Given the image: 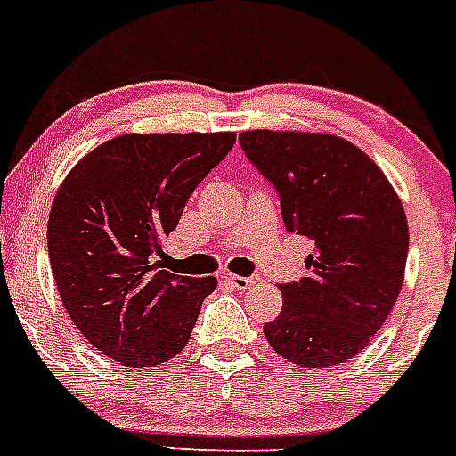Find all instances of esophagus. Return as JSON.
<instances>
[{"label":"esophagus","instance_id":"esophagus-1","mask_svg":"<svg viewBox=\"0 0 456 456\" xmlns=\"http://www.w3.org/2000/svg\"><path fill=\"white\" fill-rule=\"evenodd\" d=\"M224 283L231 285L235 289H247L251 288L253 283H257V278H247V276H235V273H224Z\"/></svg>","mask_w":456,"mask_h":456}]
</instances>
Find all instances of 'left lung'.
Wrapping results in <instances>:
<instances>
[{
    "label": "left lung",
    "instance_id": "left-lung-1",
    "mask_svg": "<svg viewBox=\"0 0 456 456\" xmlns=\"http://www.w3.org/2000/svg\"><path fill=\"white\" fill-rule=\"evenodd\" d=\"M253 167L281 199L285 231L315 244L304 278L281 283L283 310L265 324L276 354L331 368L368 347L404 283L409 224L384 171L322 132H241Z\"/></svg>",
    "mask_w": 456,
    "mask_h": 456
}]
</instances>
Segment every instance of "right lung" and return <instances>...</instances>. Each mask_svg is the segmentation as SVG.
<instances>
[{
    "instance_id": "right-lung-1",
    "label": "right lung",
    "mask_w": 456,
    "mask_h": 456,
    "mask_svg": "<svg viewBox=\"0 0 456 456\" xmlns=\"http://www.w3.org/2000/svg\"><path fill=\"white\" fill-rule=\"evenodd\" d=\"M235 132L123 134L82 157L47 221V253L66 313L104 356L155 368L187 347L216 278L162 269L193 189L231 152Z\"/></svg>"
}]
</instances>
